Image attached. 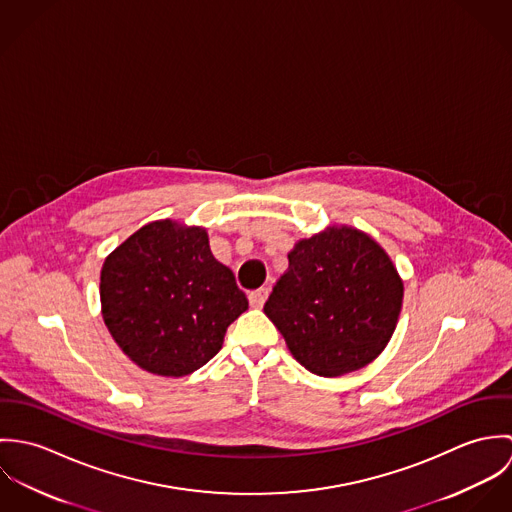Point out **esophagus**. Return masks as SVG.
Returning a JSON list of instances; mask_svg holds the SVG:
<instances>
[{
  "mask_svg": "<svg viewBox=\"0 0 512 512\" xmlns=\"http://www.w3.org/2000/svg\"><path fill=\"white\" fill-rule=\"evenodd\" d=\"M268 293H270L268 288H260V290H254V292L248 295V301H250V305H252V307H256V309H260V307L266 303V299H268Z\"/></svg>",
  "mask_w": 512,
  "mask_h": 512,
  "instance_id": "1",
  "label": "esophagus"
}]
</instances>
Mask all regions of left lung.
Listing matches in <instances>:
<instances>
[{
    "label": "left lung",
    "mask_w": 512,
    "mask_h": 512,
    "mask_svg": "<svg viewBox=\"0 0 512 512\" xmlns=\"http://www.w3.org/2000/svg\"><path fill=\"white\" fill-rule=\"evenodd\" d=\"M264 313L293 359L317 376L372 363L388 345L404 284L384 248L353 226H329L288 254Z\"/></svg>",
    "instance_id": "1"
}]
</instances>
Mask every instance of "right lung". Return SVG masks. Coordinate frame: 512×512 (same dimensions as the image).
I'll return each mask as SVG.
<instances>
[{"label": "right lung", "instance_id": "obj_1", "mask_svg": "<svg viewBox=\"0 0 512 512\" xmlns=\"http://www.w3.org/2000/svg\"><path fill=\"white\" fill-rule=\"evenodd\" d=\"M100 303L118 347L147 372L173 378L207 365L248 309L207 230L169 219L142 226L108 254Z\"/></svg>", "mask_w": 512, "mask_h": 512}]
</instances>
